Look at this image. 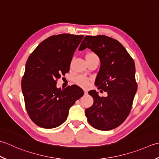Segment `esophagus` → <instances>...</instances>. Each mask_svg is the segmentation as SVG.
Returning a JSON list of instances; mask_svg holds the SVG:
<instances>
[{"instance_id": "1", "label": "esophagus", "mask_w": 159, "mask_h": 159, "mask_svg": "<svg viewBox=\"0 0 159 159\" xmlns=\"http://www.w3.org/2000/svg\"><path fill=\"white\" fill-rule=\"evenodd\" d=\"M84 94H88V91H87L86 89L84 90Z\"/></svg>"}]
</instances>
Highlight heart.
<instances>
[{"instance_id":"b5f03b06","label":"heart","mask_w":159,"mask_h":159,"mask_svg":"<svg viewBox=\"0 0 159 159\" xmlns=\"http://www.w3.org/2000/svg\"><path fill=\"white\" fill-rule=\"evenodd\" d=\"M94 54H89L87 57H89V56H94ZM75 82L78 85H79L82 87H87L89 84V79L84 76H77L75 79Z\"/></svg>"}]
</instances>
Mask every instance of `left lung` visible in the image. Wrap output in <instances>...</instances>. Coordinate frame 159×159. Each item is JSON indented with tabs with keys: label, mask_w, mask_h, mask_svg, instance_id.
<instances>
[{
	"label": "left lung",
	"mask_w": 159,
	"mask_h": 159,
	"mask_svg": "<svg viewBox=\"0 0 159 159\" xmlns=\"http://www.w3.org/2000/svg\"><path fill=\"white\" fill-rule=\"evenodd\" d=\"M87 48L100 58L95 85L107 96L101 97L96 90L89 91L94 103L85 110L86 117L96 129H113L125 120L131 111L137 90L134 62L120 43L106 36H86L79 50Z\"/></svg>",
	"instance_id": "obj_1"
}]
</instances>
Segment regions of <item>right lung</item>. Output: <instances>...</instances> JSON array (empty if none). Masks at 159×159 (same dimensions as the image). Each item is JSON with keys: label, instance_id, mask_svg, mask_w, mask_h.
Returning a JSON list of instances; mask_svg holds the SVG:
<instances>
[{"label": "right lung", "instance_id": "1", "mask_svg": "<svg viewBox=\"0 0 159 159\" xmlns=\"http://www.w3.org/2000/svg\"><path fill=\"white\" fill-rule=\"evenodd\" d=\"M83 35L61 34L43 40L25 64L21 87L27 114L39 127L52 129L66 120L71 106L83 90L73 85L57 88V80L70 70L74 52Z\"/></svg>", "mask_w": 159, "mask_h": 159}]
</instances>
